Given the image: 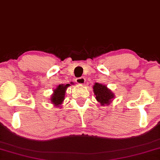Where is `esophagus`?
I'll list each match as a JSON object with an SVG mask.
<instances>
[{
  "label": "esophagus",
  "mask_w": 160,
  "mask_h": 160,
  "mask_svg": "<svg viewBox=\"0 0 160 160\" xmlns=\"http://www.w3.org/2000/svg\"><path fill=\"white\" fill-rule=\"evenodd\" d=\"M85 78H83V77H81V78H78L76 79V82L78 83V84H80V85H83L85 83Z\"/></svg>",
  "instance_id": "esophagus-1"
}]
</instances>
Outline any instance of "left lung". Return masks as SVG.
<instances>
[{"mask_svg":"<svg viewBox=\"0 0 160 160\" xmlns=\"http://www.w3.org/2000/svg\"><path fill=\"white\" fill-rule=\"evenodd\" d=\"M93 92L95 99L102 106H108L115 99V94L107 87V85L95 82L93 85Z\"/></svg>","mask_w":160,"mask_h":160,"instance_id":"left-lung-1","label":"left lung"}]
</instances>
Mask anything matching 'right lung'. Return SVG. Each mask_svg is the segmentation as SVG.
Here are the masks:
<instances>
[{
	"label": "right lung",
	"instance_id": "right-lung-1",
	"mask_svg": "<svg viewBox=\"0 0 160 160\" xmlns=\"http://www.w3.org/2000/svg\"><path fill=\"white\" fill-rule=\"evenodd\" d=\"M70 86V84L66 85H59L58 87L53 90V93L50 97V102L53 104L55 107L59 108L62 105L63 101L65 100V92H66L67 88Z\"/></svg>",
	"mask_w": 160,
	"mask_h": 160
}]
</instances>
